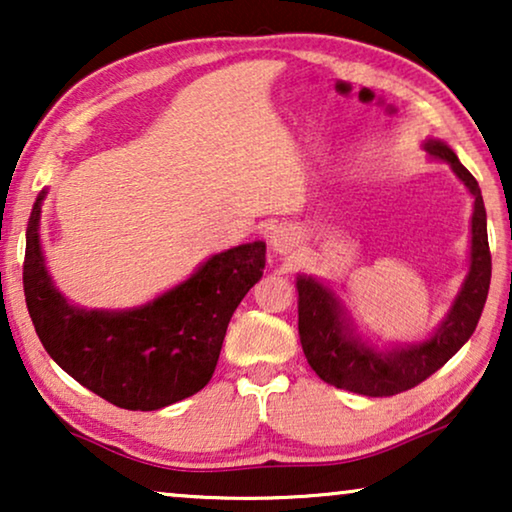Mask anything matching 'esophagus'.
I'll return each instance as SVG.
<instances>
[{
    "mask_svg": "<svg viewBox=\"0 0 512 512\" xmlns=\"http://www.w3.org/2000/svg\"><path fill=\"white\" fill-rule=\"evenodd\" d=\"M270 247H272V251H277V254H282V256L296 254L300 247V235L289 226H277L270 233Z\"/></svg>",
    "mask_w": 512,
    "mask_h": 512,
    "instance_id": "esophagus-1",
    "label": "esophagus"
}]
</instances>
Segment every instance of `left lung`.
I'll return each instance as SVG.
<instances>
[{
  "instance_id": "obj_1",
  "label": "left lung",
  "mask_w": 512,
  "mask_h": 512,
  "mask_svg": "<svg viewBox=\"0 0 512 512\" xmlns=\"http://www.w3.org/2000/svg\"><path fill=\"white\" fill-rule=\"evenodd\" d=\"M422 146L431 160L450 165L473 195L468 272L440 324L417 342L377 345L356 331L345 303L331 284L312 275L296 277L298 335L307 363L324 382L361 396L401 394L443 368L473 335L487 300L492 256L487 242V212L478 181L445 142L426 139Z\"/></svg>"
}]
</instances>
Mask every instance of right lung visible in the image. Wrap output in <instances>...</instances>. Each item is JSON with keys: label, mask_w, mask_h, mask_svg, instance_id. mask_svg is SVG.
<instances>
[{"label": "right lung", "mask_w": 512, "mask_h": 512, "mask_svg": "<svg viewBox=\"0 0 512 512\" xmlns=\"http://www.w3.org/2000/svg\"><path fill=\"white\" fill-rule=\"evenodd\" d=\"M37 195L27 221L23 286L34 331L76 382L123 410H160L212 380L230 317L263 277L265 242L209 256L184 282L125 310H86L62 296L41 249Z\"/></svg>", "instance_id": "add662e5"}]
</instances>
